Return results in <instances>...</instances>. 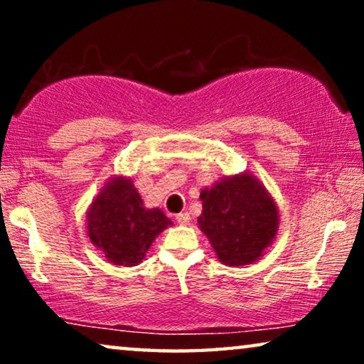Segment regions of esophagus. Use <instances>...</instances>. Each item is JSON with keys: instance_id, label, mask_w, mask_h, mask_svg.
<instances>
[{"instance_id": "obj_1", "label": "esophagus", "mask_w": 364, "mask_h": 364, "mask_svg": "<svg viewBox=\"0 0 364 364\" xmlns=\"http://www.w3.org/2000/svg\"><path fill=\"white\" fill-rule=\"evenodd\" d=\"M176 220L178 225H188V222H191V215H188L187 212H182L176 217Z\"/></svg>"}]
</instances>
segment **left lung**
<instances>
[{"instance_id":"left-lung-1","label":"left lung","mask_w":364,"mask_h":364,"mask_svg":"<svg viewBox=\"0 0 364 364\" xmlns=\"http://www.w3.org/2000/svg\"><path fill=\"white\" fill-rule=\"evenodd\" d=\"M198 228L228 267L255 263L275 242L280 215L275 198L250 172L223 176L200 191Z\"/></svg>"}]
</instances>
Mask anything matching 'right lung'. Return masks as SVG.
Segmentation results:
<instances>
[{
	"label": "right lung",
	"mask_w": 364,
	"mask_h": 364,
	"mask_svg": "<svg viewBox=\"0 0 364 364\" xmlns=\"http://www.w3.org/2000/svg\"><path fill=\"white\" fill-rule=\"evenodd\" d=\"M87 237L114 265L134 267L146 257L159 233L172 225L161 208H147L132 178L109 177L89 203Z\"/></svg>",
	"instance_id": "obj_1"
}]
</instances>
